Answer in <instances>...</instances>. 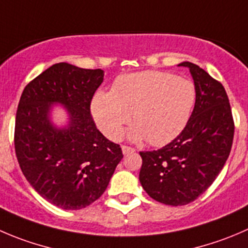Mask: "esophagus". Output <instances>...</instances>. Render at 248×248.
I'll list each match as a JSON object with an SVG mask.
<instances>
[{
    "label": "esophagus",
    "instance_id": "1",
    "mask_svg": "<svg viewBox=\"0 0 248 248\" xmlns=\"http://www.w3.org/2000/svg\"><path fill=\"white\" fill-rule=\"evenodd\" d=\"M121 149H122V153H124V155H126V154H128V153H133V151H134L133 148H131V146H127V145H122Z\"/></svg>",
    "mask_w": 248,
    "mask_h": 248
}]
</instances>
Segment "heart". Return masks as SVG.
I'll list each match as a JSON object with an SVG mask.
<instances>
[{
  "instance_id": "1",
  "label": "heart",
  "mask_w": 248,
  "mask_h": 248,
  "mask_svg": "<svg viewBox=\"0 0 248 248\" xmlns=\"http://www.w3.org/2000/svg\"><path fill=\"white\" fill-rule=\"evenodd\" d=\"M196 102L191 81L162 71H143L121 76L112 92L94 94L91 111L98 127L111 139L121 137L133 114L137 126L129 138L154 146L165 145L179 136Z\"/></svg>"
}]
</instances>
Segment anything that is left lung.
Segmentation results:
<instances>
[{
	"label": "left lung",
	"mask_w": 248,
	"mask_h": 248,
	"mask_svg": "<svg viewBox=\"0 0 248 248\" xmlns=\"http://www.w3.org/2000/svg\"><path fill=\"white\" fill-rule=\"evenodd\" d=\"M196 102L182 133L158 150L140 151L139 180L150 198L168 206L193 202L205 193L229 157L234 120L220 82L190 62Z\"/></svg>",
	"instance_id": "left-lung-1"
}]
</instances>
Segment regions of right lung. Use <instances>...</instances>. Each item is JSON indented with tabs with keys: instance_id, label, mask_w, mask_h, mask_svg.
Returning <instances> with one entry per match:
<instances>
[{
	"instance_id": "obj_1",
	"label": "right lung",
	"mask_w": 248,
	"mask_h": 248,
	"mask_svg": "<svg viewBox=\"0 0 248 248\" xmlns=\"http://www.w3.org/2000/svg\"><path fill=\"white\" fill-rule=\"evenodd\" d=\"M104 71L58 63L24 88L16 116L14 146L21 172L48 202L81 210L103 195L124 157L91 115V102ZM54 104L63 105L68 124L50 121Z\"/></svg>"
}]
</instances>
